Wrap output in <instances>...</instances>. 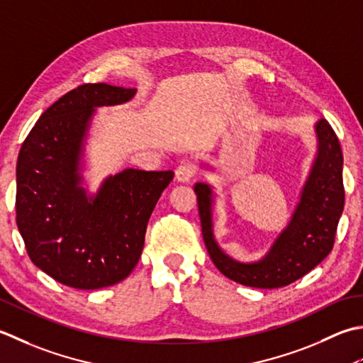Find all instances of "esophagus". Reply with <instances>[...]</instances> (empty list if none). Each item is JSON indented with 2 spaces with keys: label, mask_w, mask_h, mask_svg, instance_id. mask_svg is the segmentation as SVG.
I'll list each match as a JSON object with an SVG mask.
<instances>
[{
  "label": "esophagus",
  "mask_w": 363,
  "mask_h": 363,
  "mask_svg": "<svg viewBox=\"0 0 363 363\" xmlns=\"http://www.w3.org/2000/svg\"><path fill=\"white\" fill-rule=\"evenodd\" d=\"M194 174H196L194 167L188 164V162H183V164L177 167L175 179H177V182H180V183H189L192 180V177H194Z\"/></svg>",
  "instance_id": "34e87169"
}]
</instances>
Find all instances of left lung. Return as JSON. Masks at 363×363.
I'll return each mask as SVG.
<instances>
[{
	"mask_svg": "<svg viewBox=\"0 0 363 363\" xmlns=\"http://www.w3.org/2000/svg\"><path fill=\"white\" fill-rule=\"evenodd\" d=\"M315 135L316 157L302 186L299 202L290 223L260 260L240 262L220 249L213 232L211 184H194L206 250L225 277L246 286L280 288L306 276L334 247L337 225L345 206L343 153L326 119L315 123Z\"/></svg>",
	"mask_w": 363,
	"mask_h": 363,
	"instance_id": "obj_1",
	"label": "left lung"
}]
</instances>
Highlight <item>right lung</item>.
Returning a JSON list of instances; mask_svg holds the SVG:
<instances>
[{
  "mask_svg": "<svg viewBox=\"0 0 363 363\" xmlns=\"http://www.w3.org/2000/svg\"><path fill=\"white\" fill-rule=\"evenodd\" d=\"M136 89L83 84L53 103L21 145L17 227L37 268L78 290L119 284L143 254L147 223L172 171L123 169L95 194L83 186L84 144L95 111L130 101Z\"/></svg>",
  "mask_w": 363,
  "mask_h": 363,
  "instance_id": "1",
  "label": "right lung"
}]
</instances>
